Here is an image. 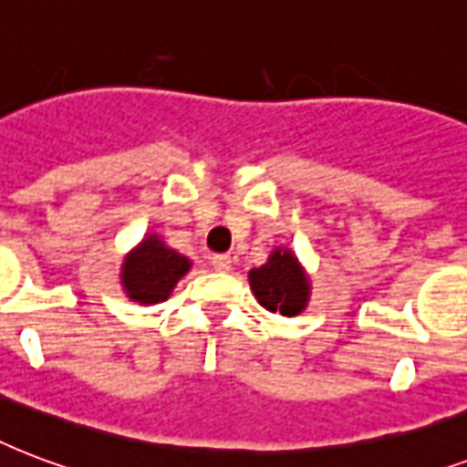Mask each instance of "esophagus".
I'll return each instance as SVG.
<instances>
[{
  "mask_svg": "<svg viewBox=\"0 0 467 467\" xmlns=\"http://www.w3.org/2000/svg\"><path fill=\"white\" fill-rule=\"evenodd\" d=\"M209 263H212V267L214 270H222V273H226L231 267V255H226V253H216V255H212L209 258Z\"/></svg>",
  "mask_w": 467,
  "mask_h": 467,
  "instance_id": "esophagus-1",
  "label": "esophagus"
}]
</instances>
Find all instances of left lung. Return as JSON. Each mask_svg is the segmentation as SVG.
Wrapping results in <instances>:
<instances>
[{
  "label": "left lung",
  "instance_id": "8db88e82",
  "mask_svg": "<svg viewBox=\"0 0 467 467\" xmlns=\"http://www.w3.org/2000/svg\"><path fill=\"white\" fill-rule=\"evenodd\" d=\"M251 287L260 306L267 312H280L283 317H295L305 309L309 297V285L299 267L297 258L290 251H277L267 258L265 265L251 270Z\"/></svg>",
  "mask_w": 467,
  "mask_h": 467
}]
</instances>
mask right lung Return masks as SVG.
<instances>
[{
	"mask_svg": "<svg viewBox=\"0 0 467 467\" xmlns=\"http://www.w3.org/2000/svg\"><path fill=\"white\" fill-rule=\"evenodd\" d=\"M187 270H190V260L172 251V248H165L155 236H148L126 258L121 280H124L126 295L133 302L155 305V302L168 299L177 280Z\"/></svg>",
	"mask_w": 467,
	"mask_h": 467,
	"instance_id": "obj_1",
	"label": "right lung"
}]
</instances>
